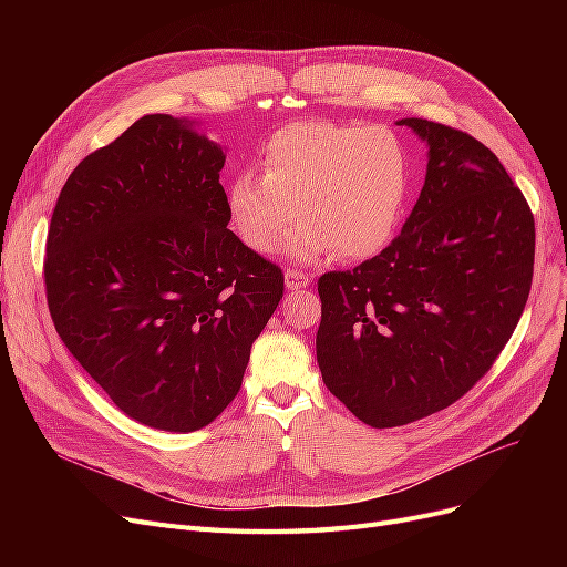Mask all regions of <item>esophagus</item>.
<instances>
[{
	"label": "esophagus",
	"instance_id": "obj_1",
	"mask_svg": "<svg viewBox=\"0 0 567 567\" xmlns=\"http://www.w3.org/2000/svg\"><path fill=\"white\" fill-rule=\"evenodd\" d=\"M284 281H286L288 290H300L305 286H310V277H307V274H302V271H296V269H286Z\"/></svg>",
	"mask_w": 567,
	"mask_h": 567
}]
</instances>
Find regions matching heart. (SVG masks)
Segmentation results:
<instances>
[{
    "label": "heart",
    "mask_w": 567,
    "mask_h": 567,
    "mask_svg": "<svg viewBox=\"0 0 567 567\" xmlns=\"http://www.w3.org/2000/svg\"><path fill=\"white\" fill-rule=\"evenodd\" d=\"M265 175L244 169L227 184V213L241 241L271 252L288 241L296 262L367 260L398 234L411 192V153L388 127L302 120L262 146ZM299 210L296 212L295 208Z\"/></svg>",
    "instance_id": "obj_1"
}]
</instances>
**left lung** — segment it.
<instances>
[{
    "mask_svg": "<svg viewBox=\"0 0 567 567\" xmlns=\"http://www.w3.org/2000/svg\"><path fill=\"white\" fill-rule=\"evenodd\" d=\"M427 146L402 234L352 271L319 279L321 379L371 427L406 425L463 398L525 310L535 217L471 134L402 117Z\"/></svg>",
    "mask_w": 567,
    "mask_h": 567,
    "instance_id": "left-lung-1",
    "label": "left lung"
}]
</instances>
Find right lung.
Here are the masks:
<instances>
[{"instance_id": "1", "label": "right lung", "mask_w": 567, "mask_h": 567, "mask_svg": "<svg viewBox=\"0 0 567 567\" xmlns=\"http://www.w3.org/2000/svg\"><path fill=\"white\" fill-rule=\"evenodd\" d=\"M227 153L198 120L144 115L68 177L47 236L56 333L125 416L213 423L284 298L277 265L229 225Z\"/></svg>"}]
</instances>
